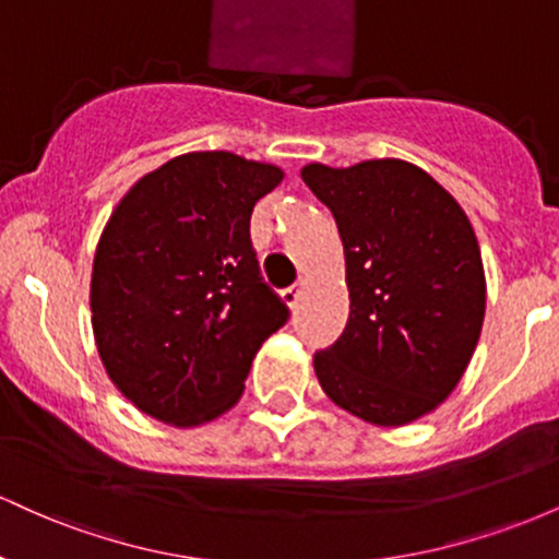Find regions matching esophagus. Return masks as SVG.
<instances>
[{
	"mask_svg": "<svg viewBox=\"0 0 559 559\" xmlns=\"http://www.w3.org/2000/svg\"><path fill=\"white\" fill-rule=\"evenodd\" d=\"M301 288H305V281H299V284H294L292 288H286V292H284V294H281V297H284V301H286V305H288V307H292V310H294V307H297V305H299V297H301Z\"/></svg>",
	"mask_w": 559,
	"mask_h": 559,
	"instance_id": "34e87169",
	"label": "esophagus"
}]
</instances>
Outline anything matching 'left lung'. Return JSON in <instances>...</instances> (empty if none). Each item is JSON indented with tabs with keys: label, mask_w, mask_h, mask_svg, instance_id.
<instances>
[{
	"label": "left lung",
	"mask_w": 559,
	"mask_h": 559,
	"mask_svg": "<svg viewBox=\"0 0 559 559\" xmlns=\"http://www.w3.org/2000/svg\"><path fill=\"white\" fill-rule=\"evenodd\" d=\"M336 217L349 320L316 355L320 386L373 426H407L452 394L476 352L486 278L476 230L444 186L404 159L301 168Z\"/></svg>",
	"instance_id": "8db88e82"
}]
</instances>
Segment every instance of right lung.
Wrapping results in <instances>:
<instances>
[{
	"label": "right lung",
	"mask_w": 559,
	"mask_h": 559,
	"mask_svg": "<svg viewBox=\"0 0 559 559\" xmlns=\"http://www.w3.org/2000/svg\"><path fill=\"white\" fill-rule=\"evenodd\" d=\"M284 170L189 152L128 189L102 230L92 329L110 381L141 413L191 428L239 402L254 355L288 307L262 281L254 204Z\"/></svg>",
	"instance_id": "obj_1"
}]
</instances>
